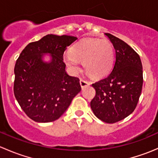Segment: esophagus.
<instances>
[{
	"instance_id": "obj_1",
	"label": "esophagus",
	"mask_w": 158,
	"mask_h": 158,
	"mask_svg": "<svg viewBox=\"0 0 158 158\" xmlns=\"http://www.w3.org/2000/svg\"><path fill=\"white\" fill-rule=\"evenodd\" d=\"M79 82H80V85H81V87H82V88H84V87H85V86H87V85H90V82H87V81L84 80V79H80Z\"/></svg>"
}]
</instances>
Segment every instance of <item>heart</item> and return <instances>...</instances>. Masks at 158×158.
<instances>
[{
    "instance_id": "heart-1",
    "label": "heart",
    "mask_w": 158,
    "mask_h": 158,
    "mask_svg": "<svg viewBox=\"0 0 158 158\" xmlns=\"http://www.w3.org/2000/svg\"><path fill=\"white\" fill-rule=\"evenodd\" d=\"M63 60L74 74L80 71V62H82L84 69L91 76L102 78L112 67L114 48L107 40L84 38L64 53Z\"/></svg>"
}]
</instances>
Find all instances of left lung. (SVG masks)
<instances>
[{"mask_svg":"<svg viewBox=\"0 0 158 158\" xmlns=\"http://www.w3.org/2000/svg\"><path fill=\"white\" fill-rule=\"evenodd\" d=\"M115 49V63L107 77L92 84L95 96L91 109L98 118L115 123L128 117L136 108L143 85L139 55L119 38L105 33Z\"/></svg>","mask_w":158,"mask_h":158,"instance_id":"left-lung-1","label":"left lung"}]
</instances>
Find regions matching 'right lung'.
Here are the masks:
<instances>
[{"mask_svg":"<svg viewBox=\"0 0 158 158\" xmlns=\"http://www.w3.org/2000/svg\"><path fill=\"white\" fill-rule=\"evenodd\" d=\"M76 36L48 34L28 44L14 67V92L27 115L36 122L56 121L81 91L79 79L66 72L63 53ZM49 54V62L43 60Z\"/></svg>","mask_w":158,"mask_h":158,"instance_id":"right-lung-1","label":"right lung"}]
</instances>
